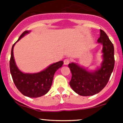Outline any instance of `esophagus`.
Instances as JSON below:
<instances>
[{
  "instance_id": "34e87169",
  "label": "esophagus",
  "mask_w": 123,
  "mask_h": 123,
  "mask_svg": "<svg viewBox=\"0 0 123 123\" xmlns=\"http://www.w3.org/2000/svg\"><path fill=\"white\" fill-rule=\"evenodd\" d=\"M63 63H64V65H68V64L69 63V60L67 58V59H65V60L63 61Z\"/></svg>"
}]
</instances>
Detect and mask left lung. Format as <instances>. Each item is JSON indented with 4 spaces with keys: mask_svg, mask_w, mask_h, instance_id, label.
<instances>
[{
    "mask_svg": "<svg viewBox=\"0 0 123 123\" xmlns=\"http://www.w3.org/2000/svg\"><path fill=\"white\" fill-rule=\"evenodd\" d=\"M97 42L102 45V62L93 71L80 66L77 63L68 65L72 77L69 85L81 96H91L100 92L108 83L115 65L114 47L108 36L100 29Z\"/></svg>",
    "mask_w": 123,
    "mask_h": 123,
    "instance_id": "1",
    "label": "left lung"
}]
</instances>
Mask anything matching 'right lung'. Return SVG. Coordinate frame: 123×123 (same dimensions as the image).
Listing matches in <instances>:
<instances>
[{"label": "right lung", "mask_w": 123, "mask_h": 123, "mask_svg": "<svg viewBox=\"0 0 123 123\" xmlns=\"http://www.w3.org/2000/svg\"><path fill=\"white\" fill-rule=\"evenodd\" d=\"M31 32L25 31L13 45L10 60V69L13 81L18 91L25 96L37 98L46 94L51 87L56 70L62 67L63 61L51 64L44 70L36 73H25L17 67L13 56V47L18 41Z\"/></svg>", "instance_id": "right-lung-1"}]
</instances>
